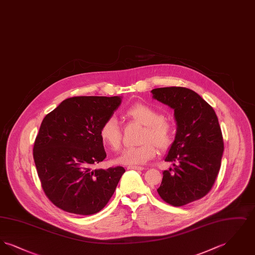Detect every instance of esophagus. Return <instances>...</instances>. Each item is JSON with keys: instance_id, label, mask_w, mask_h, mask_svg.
<instances>
[{"instance_id": "obj_1", "label": "esophagus", "mask_w": 255, "mask_h": 255, "mask_svg": "<svg viewBox=\"0 0 255 255\" xmlns=\"http://www.w3.org/2000/svg\"><path fill=\"white\" fill-rule=\"evenodd\" d=\"M127 169H133V170H143L142 166H135V165H131V166H128Z\"/></svg>"}]
</instances>
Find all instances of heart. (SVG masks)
I'll list each match as a JSON object with an SVG mask.
<instances>
[{
    "mask_svg": "<svg viewBox=\"0 0 255 255\" xmlns=\"http://www.w3.org/2000/svg\"><path fill=\"white\" fill-rule=\"evenodd\" d=\"M130 121L143 125L140 135L141 144L124 149L115 162L123 165H141L153 159L157 155V147L167 149L174 137L172 123L163 118L162 114L143 103H136L125 111ZM99 135L102 142L112 150H118L122 143V129L115 117H109L102 123Z\"/></svg>",
    "mask_w": 255,
    "mask_h": 255,
    "instance_id": "heart-1",
    "label": "heart"
}]
</instances>
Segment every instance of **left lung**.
<instances>
[{"instance_id": "left-lung-1", "label": "left lung", "mask_w": 255, "mask_h": 255, "mask_svg": "<svg viewBox=\"0 0 255 255\" xmlns=\"http://www.w3.org/2000/svg\"><path fill=\"white\" fill-rule=\"evenodd\" d=\"M153 98L174 110L175 140L165 161L174 168L162 172L157 189L167 204L182 206L205 197L221 167L224 141L213 108L194 91L165 87L151 91Z\"/></svg>"}]
</instances>
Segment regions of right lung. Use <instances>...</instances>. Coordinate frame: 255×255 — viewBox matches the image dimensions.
Segmentation results:
<instances>
[{"label": "right lung", "instance_id": "add662e5", "mask_svg": "<svg viewBox=\"0 0 255 255\" xmlns=\"http://www.w3.org/2000/svg\"><path fill=\"white\" fill-rule=\"evenodd\" d=\"M121 97L67 98L41 123L33 158L42 188L64 211L92 215L109 202L125 169H93L106 158L99 135Z\"/></svg>", "mask_w": 255, "mask_h": 255}]
</instances>
